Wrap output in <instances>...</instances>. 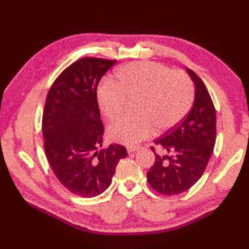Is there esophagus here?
Returning <instances> with one entry per match:
<instances>
[{"label": "esophagus", "mask_w": 249, "mask_h": 249, "mask_svg": "<svg viewBox=\"0 0 249 249\" xmlns=\"http://www.w3.org/2000/svg\"><path fill=\"white\" fill-rule=\"evenodd\" d=\"M139 148H140L139 145H132V146H127L126 150H127V153H134V152H136V150H138Z\"/></svg>", "instance_id": "1"}]
</instances>
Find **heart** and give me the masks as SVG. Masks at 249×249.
I'll return each mask as SVG.
<instances>
[{
	"label": "heart",
	"instance_id": "b5f03b06",
	"mask_svg": "<svg viewBox=\"0 0 249 249\" xmlns=\"http://www.w3.org/2000/svg\"><path fill=\"white\" fill-rule=\"evenodd\" d=\"M137 101L134 118H123L109 126L111 141L135 145L155 132L176 127L193 102L191 81L182 71H170L156 62H132L115 72L114 84L105 82L97 89V103L110 122L124 114L127 102Z\"/></svg>",
	"mask_w": 249,
	"mask_h": 249
}]
</instances>
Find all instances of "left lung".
I'll return each mask as SVG.
<instances>
[{
    "mask_svg": "<svg viewBox=\"0 0 249 249\" xmlns=\"http://www.w3.org/2000/svg\"><path fill=\"white\" fill-rule=\"evenodd\" d=\"M195 85L193 106L182 123L155 144L171 153L160 156L154 146L155 163L147 171V182L163 195L183 193L197 182L205 172L216 140V114L211 95L202 80L187 70Z\"/></svg>",
    "mask_w": 249,
    "mask_h": 249,
    "instance_id": "left-lung-1",
    "label": "left lung"
}]
</instances>
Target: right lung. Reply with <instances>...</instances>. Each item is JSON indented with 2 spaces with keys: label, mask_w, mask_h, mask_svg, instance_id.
<instances>
[{
  "label": "right lung",
  "mask_w": 249,
  "mask_h": 249,
  "mask_svg": "<svg viewBox=\"0 0 249 249\" xmlns=\"http://www.w3.org/2000/svg\"><path fill=\"white\" fill-rule=\"evenodd\" d=\"M116 60L85 57L71 64L53 83L44 104V152L56 178L81 197H94L110 186L118 161L126 157L124 145L103 143L96 89Z\"/></svg>",
  "instance_id": "right-lung-1"
}]
</instances>
